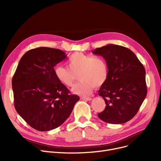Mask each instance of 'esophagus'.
<instances>
[{
  "label": "esophagus",
  "instance_id": "obj_1",
  "mask_svg": "<svg viewBox=\"0 0 161 161\" xmlns=\"http://www.w3.org/2000/svg\"><path fill=\"white\" fill-rule=\"evenodd\" d=\"M81 98L83 100H86V101H90L92 100V98L91 97H81Z\"/></svg>",
  "mask_w": 161,
  "mask_h": 161
}]
</instances>
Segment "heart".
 <instances>
[{"label": "heart", "mask_w": 161, "mask_h": 161, "mask_svg": "<svg viewBox=\"0 0 161 161\" xmlns=\"http://www.w3.org/2000/svg\"><path fill=\"white\" fill-rule=\"evenodd\" d=\"M69 68L57 66L55 77L66 87H72L79 75L80 81L72 91L80 96L91 93L94 86L100 87L105 83L108 75V67L105 59L100 56L86 55L80 52L72 54L66 61Z\"/></svg>", "instance_id": "obj_1"}]
</instances>
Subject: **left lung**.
Wrapping results in <instances>:
<instances>
[{
  "label": "left lung",
  "instance_id": "1",
  "mask_svg": "<svg viewBox=\"0 0 161 161\" xmlns=\"http://www.w3.org/2000/svg\"><path fill=\"white\" fill-rule=\"evenodd\" d=\"M92 53L103 57L108 67V78L98 91L106 106L98 117L111 124L130 121L147 95L144 67L130 49L121 46L108 44Z\"/></svg>",
  "mask_w": 161,
  "mask_h": 161
}]
</instances>
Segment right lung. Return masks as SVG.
I'll return each instance as SVG.
<instances>
[{"mask_svg":"<svg viewBox=\"0 0 161 161\" xmlns=\"http://www.w3.org/2000/svg\"><path fill=\"white\" fill-rule=\"evenodd\" d=\"M66 57L63 51L46 47L31 49L21 58L12 78L14 106L31 127L49 131L71 114L78 95L57 79L54 66Z\"/></svg>","mask_w":161,"mask_h":161,"instance_id":"obj_1","label":"right lung"}]
</instances>
